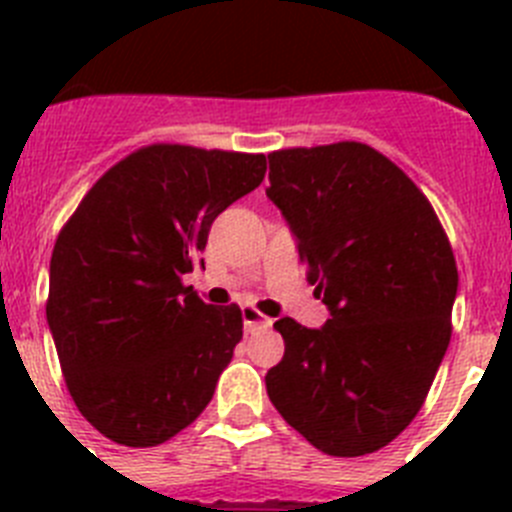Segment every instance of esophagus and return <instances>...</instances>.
Listing matches in <instances>:
<instances>
[{
	"mask_svg": "<svg viewBox=\"0 0 512 512\" xmlns=\"http://www.w3.org/2000/svg\"><path fill=\"white\" fill-rule=\"evenodd\" d=\"M243 325H246L248 333H253V330L271 328V320L261 315L259 310H253V307H243Z\"/></svg>",
	"mask_w": 512,
	"mask_h": 512,
	"instance_id": "1",
	"label": "esophagus"
}]
</instances>
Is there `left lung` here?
Masks as SVG:
<instances>
[{
    "mask_svg": "<svg viewBox=\"0 0 512 512\" xmlns=\"http://www.w3.org/2000/svg\"><path fill=\"white\" fill-rule=\"evenodd\" d=\"M269 200L330 318H279L266 392L328 456H364L423 408L451 341L459 274L431 202L374 148L343 140L269 153Z\"/></svg>",
    "mask_w": 512,
    "mask_h": 512,
    "instance_id": "1",
    "label": "left lung"
}]
</instances>
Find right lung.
Instances as JSON below:
<instances>
[{"label":"right lung","instance_id":"right-lung-1","mask_svg":"<svg viewBox=\"0 0 512 512\" xmlns=\"http://www.w3.org/2000/svg\"><path fill=\"white\" fill-rule=\"evenodd\" d=\"M264 174V153L156 143L112 166L58 233L48 328L76 408L110 441L158 446L212 400L241 307L205 305L182 277Z\"/></svg>","mask_w":512,"mask_h":512}]
</instances>
